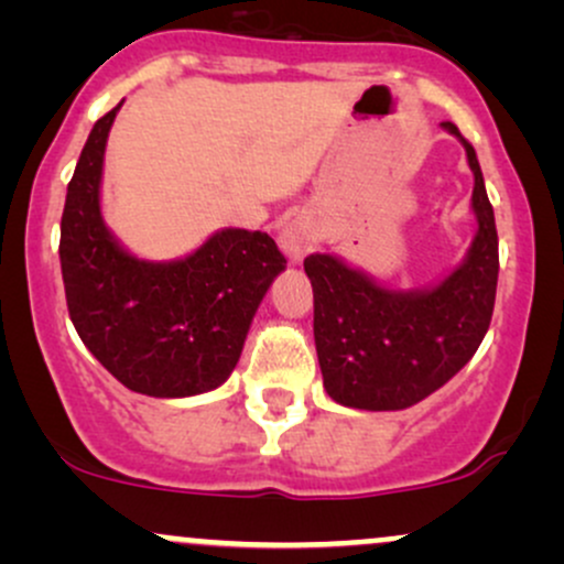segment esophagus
<instances>
[{"label": "esophagus", "mask_w": 564, "mask_h": 564, "mask_svg": "<svg viewBox=\"0 0 564 564\" xmlns=\"http://www.w3.org/2000/svg\"><path fill=\"white\" fill-rule=\"evenodd\" d=\"M278 243H281L283 254H286L291 262H302L304 257L315 249V243H318V230H315V223L307 215H294L283 223L281 236H278Z\"/></svg>", "instance_id": "1"}]
</instances>
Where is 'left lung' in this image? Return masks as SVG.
Listing matches in <instances>:
<instances>
[{
	"mask_svg": "<svg viewBox=\"0 0 564 564\" xmlns=\"http://www.w3.org/2000/svg\"><path fill=\"white\" fill-rule=\"evenodd\" d=\"M443 127L467 148L475 172L477 236L467 260L435 289L387 291L332 254H310L313 332L323 387L336 403L400 411L456 377L480 347L494 318L498 232L480 161L453 121Z\"/></svg>",
	"mask_w": 564,
	"mask_h": 564,
	"instance_id": "obj_1",
	"label": "left lung"
}]
</instances>
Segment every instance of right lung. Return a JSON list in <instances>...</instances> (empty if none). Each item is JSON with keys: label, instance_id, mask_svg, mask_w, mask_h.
I'll return each mask as SVG.
<instances>
[{"label": "right lung", "instance_id": "add662e5", "mask_svg": "<svg viewBox=\"0 0 564 564\" xmlns=\"http://www.w3.org/2000/svg\"><path fill=\"white\" fill-rule=\"evenodd\" d=\"M113 108L89 132L61 219L68 315L84 347L132 392L191 398L223 384L273 278L286 268L260 230L215 232L177 262H145L100 217V177Z\"/></svg>", "mask_w": 564, "mask_h": 564}]
</instances>
